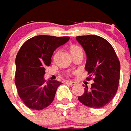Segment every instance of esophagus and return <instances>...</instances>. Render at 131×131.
Listing matches in <instances>:
<instances>
[{"mask_svg":"<svg viewBox=\"0 0 131 131\" xmlns=\"http://www.w3.org/2000/svg\"><path fill=\"white\" fill-rule=\"evenodd\" d=\"M66 84H68V85H71V86H72V85H75L76 84L75 82H73V81H66Z\"/></svg>","mask_w":131,"mask_h":131,"instance_id":"obj_1","label":"esophagus"}]
</instances>
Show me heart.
<instances>
[{
	"instance_id": "b5f03b06",
	"label": "heart",
	"mask_w": 131,
	"mask_h": 131,
	"mask_svg": "<svg viewBox=\"0 0 131 131\" xmlns=\"http://www.w3.org/2000/svg\"><path fill=\"white\" fill-rule=\"evenodd\" d=\"M70 53L71 54L73 53H75L79 52V51H82V49H80L78 46H75V45H73L70 47Z\"/></svg>"
}]
</instances>
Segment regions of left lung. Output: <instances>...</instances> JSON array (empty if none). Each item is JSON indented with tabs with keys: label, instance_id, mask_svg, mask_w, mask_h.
Masks as SVG:
<instances>
[{
	"label": "left lung",
	"instance_id": "8db88e82",
	"mask_svg": "<svg viewBox=\"0 0 131 131\" xmlns=\"http://www.w3.org/2000/svg\"><path fill=\"white\" fill-rule=\"evenodd\" d=\"M86 53L85 70L88 80L93 78L94 82L78 97L84 105L101 108L110 102L116 93L120 78V63L114 49L105 39L97 35L76 37Z\"/></svg>",
	"mask_w": 131,
	"mask_h": 131
}]
</instances>
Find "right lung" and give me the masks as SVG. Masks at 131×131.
Wrapping results in <instances>:
<instances>
[{
  "label": "right lung",
  "mask_w": 131,
  "mask_h": 131,
  "mask_svg": "<svg viewBox=\"0 0 131 131\" xmlns=\"http://www.w3.org/2000/svg\"><path fill=\"white\" fill-rule=\"evenodd\" d=\"M69 39L68 37L39 35L21 46L15 58V83L19 97L27 107L41 110L53 101L61 82L46 81L45 67L51 65L53 51Z\"/></svg>",
  "instance_id": "right-lung-1"
}]
</instances>
